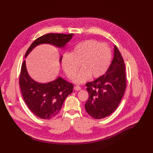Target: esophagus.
Wrapping results in <instances>:
<instances>
[{
    "label": "esophagus",
    "mask_w": 153,
    "mask_h": 153,
    "mask_svg": "<svg viewBox=\"0 0 153 153\" xmlns=\"http://www.w3.org/2000/svg\"><path fill=\"white\" fill-rule=\"evenodd\" d=\"M74 89L76 91H80L81 90V88L79 86H75L74 87Z\"/></svg>",
    "instance_id": "1"
}]
</instances>
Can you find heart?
I'll list each match as a JSON object with an SVG mask.
<instances>
[{
	"label": "heart",
	"instance_id": "heart-1",
	"mask_svg": "<svg viewBox=\"0 0 153 153\" xmlns=\"http://www.w3.org/2000/svg\"><path fill=\"white\" fill-rule=\"evenodd\" d=\"M111 51L105 43L95 40H86L77 44L71 54L65 53L61 65L69 79L74 77L79 68L82 70L74 78V82L82 83L92 78H99L108 70L111 61Z\"/></svg>",
	"mask_w": 153,
	"mask_h": 153
}]
</instances>
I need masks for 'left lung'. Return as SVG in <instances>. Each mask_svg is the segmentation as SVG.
<instances>
[{
	"mask_svg": "<svg viewBox=\"0 0 153 153\" xmlns=\"http://www.w3.org/2000/svg\"><path fill=\"white\" fill-rule=\"evenodd\" d=\"M125 63L116 46L114 57L105 74L86 84L89 97L85 108L89 115L101 119L112 114L119 106L126 88Z\"/></svg>",
	"mask_w": 153,
	"mask_h": 153,
	"instance_id": "obj_1",
	"label": "left lung"
}]
</instances>
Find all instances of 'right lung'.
Listing matches in <instances>:
<instances>
[{
    "instance_id": "obj_1",
    "label": "right lung",
    "mask_w": 153,
    "mask_h": 153,
    "mask_svg": "<svg viewBox=\"0 0 153 153\" xmlns=\"http://www.w3.org/2000/svg\"><path fill=\"white\" fill-rule=\"evenodd\" d=\"M73 34H64L49 33L35 40L25 55L26 58L37 46L50 44L63 49ZM62 56L59 62H61ZM19 85L23 98L30 110L36 116L42 119H50L57 114L67 97L73 91V85L61 77L47 83H39L29 75L26 60L22 65Z\"/></svg>"
}]
</instances>
